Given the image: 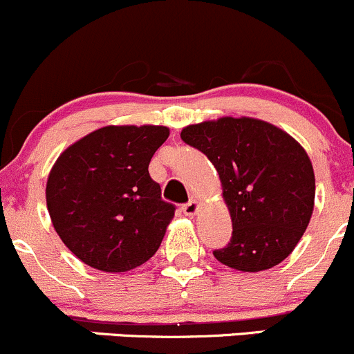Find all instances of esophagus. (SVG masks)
Wrapping results in <instances>:
<instances>
[{
	"label": "esophagus",
	"mask_w": 354,
	"mask_h": 354,
	"mask_svg": "<svg viewBox=\"0 0 354 354\" xmlns=\"http://www.w3.org/2000/svg\"><path fill=\"white\" fill-rule=\"evenodd\" d=\"M181 210H183L185 216H194V214L198 210V203L195 202V200H190V202H187L181 205Z\"/></svg>",
	"instance_id": "obj_1"
}]
</instances>
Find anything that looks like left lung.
<instances>
[{"mask_svg": "<svg viewBox=\"0 0 354 354\" xmlns=\"http://www.w3.org/2000/svg\"><path fill=\"white\" fill-rule=\"evenodd\" d=\"M181 140L209 157L223 181L233 234L214 257L243 272L283 262L305 233L315 200L313 167L301 145L253 118L190 124Z\"/></svg>", "mask_w": 354, "mask_h": 354, "instance_id": "left-lung-1", "label": "left lung"}]
</instances>
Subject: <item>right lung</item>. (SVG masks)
Returning a JSON list of instances; mask_svg holds the SVG:
<instances>
[{"mask_svg":"<svg viewBox=\"0 0 354 354\" xmlns=\"http://www.w3.org/2000/svg\"><path fill=\"white\" fill-rule=\"evenodd\" d=\"M166 127H104L58 157L46 187L56 233L70 252L104 272H124L159 248L176 207L160 198L149 162Z\"/></svg>","mask_w":354,"mask_h":354,"instance_id":"1","label":"right lung"}]
</instances>
